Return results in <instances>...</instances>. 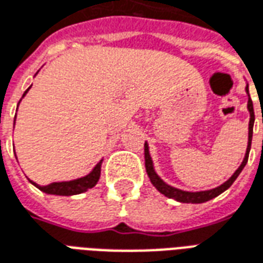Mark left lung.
<instances>
[{
	"label": "left lung",
	"mask_w": 263,
	"mask_h": 263,
	"mask_svg": "<svg viewBox=\"0 0 263 263\" xmlns=\"http://www.w3.org/2000/svg\"><path fill=\"white\" fill-rule=\"evenodd\" d=\"M246 92L248 95V111H250V125H248V145H247V152L246 156H244V160L240 164V167L234 171V174L229 178V180L223 182L221 185L216 186V188H212V190H208V191H198V192H190V191H182V190H178L176 186L168 185L167 182L161 180L160 177L157 176L156 170H155V166H153V160H152L151 153H149V145L147 142H145V167H146V173L149 178H151V182L153 185L156 186V190L160 194H163L167 198H171V199H176L178 202H182V203H203V202H208L216 198L217 195H220L221 192H224L226 190H229L231 186V184L237 180V177L240 176V173L242 171V168L246 167L247 161H248V155H250L251 151V142H252V129H254V121H255V114H254V106H252V100L250 97V90H248V86L246 87Z\"/></svg>",
	"instance_id": "obj_1"
}]
</instances>
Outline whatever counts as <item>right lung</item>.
<instances>
[{
    "mask_svg": "<svg viewBox=\"0 0 263 263\" xmlns=\"http://www.w3.org/2000/svg\"><path fill=\"white\" fill-rule=\"evenodd\" d=\"M32 87V86H30ZM29 87V89H30ZM29 89H26V92L23 93V96L29 92ZM16 118V117H15ZM15 121V120H13ZM15 125V122H13ZM102 163L103 160H100L97 163L95 168H93L87 176L81 177V178H77V180L71 181H61V182H51L48 185H39L36 182L30 181L33 185L39 188L40 191L46 192V194H50V195H61V196H69V195H78V194H82V192L90 190L93 186L96 185L97 181L100 178V171H102Z\"/></svg>",
    "mask_w": 263,
    "mask_h": 263,
    "instance_id": "1",
    "label": "right lung"
}]
</instances>
